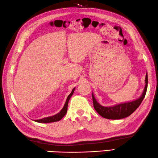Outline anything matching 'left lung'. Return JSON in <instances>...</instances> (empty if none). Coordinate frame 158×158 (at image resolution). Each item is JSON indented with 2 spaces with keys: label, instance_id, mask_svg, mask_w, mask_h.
<instances>
[{
  "label": "left lung",
  "instance_id": "1",
  "mask_svg": "<svg viewBox=\"0 0 158 158\" xmlns=\"http://www.w3.org/2000/svg\"><path fill=\"white\" fill-rule=\"evenodd\" d=\"M148 72H147L145 77V87L142 97L135 101L119 104L113 106H109V107H106V106L100 105L95 99L94 95L92 94L93 105H94V110L97 111V112L99 115H101L102 117L106 119H119L130 116L131 114H132L138 108V106L140 105L142 102H143V99L145 98L147 92V89H148Z\"/></svg>",
  "mask_w": 158,
  "mask_h": 158
}]
</instances>
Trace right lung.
Wrapping results in <instances>:
<instances>
[{"label": "right lung", "mask_w": 158, "mask_h": 158, "mask_svg": "<svg viewBox=\"0 0 158 158\" xmlns=\"http://www.w3.org/2000/svg\"><path fill=\"white\" fill-rule=\"evenodd\" d=\"M74 92V89H73L72 92H71V94L69 95L67 97V99H66V103H65V104H64L63 109H62V110H61V112H60L59 113H58V114H56V115H54V116H52V117H45V118L38 119V120L36 119V120H35V121L37 122V123H54V122L59 121L60 119H61L64 117V115L66 114V112H67L69 101L71 97L72 96Z\"/></svg>", "instance_id": "obj_1"}]
</instances>
